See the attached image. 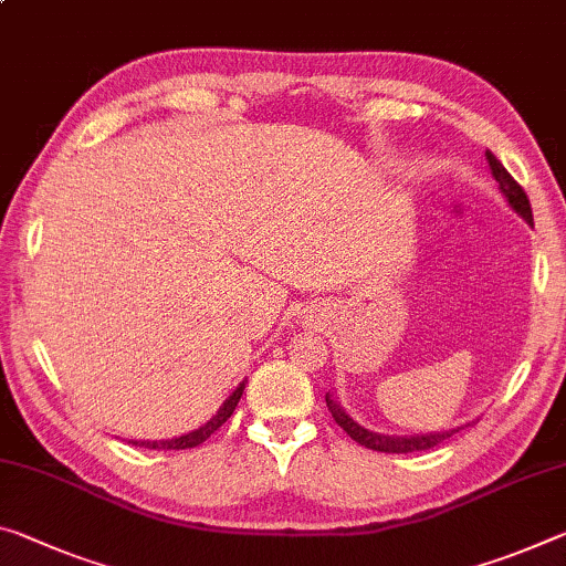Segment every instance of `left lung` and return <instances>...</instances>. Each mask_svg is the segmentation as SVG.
Masks as SVG:
<instances>
[{
    "label": "left lung",
    "instance_id": "left-lung-1",
    "mask_svg": "<svg viewBox=\"0 0 566 566\" xmlns=\"http://www.w3.org/2000/svg\"><path fill=\"white\" fill-rule=\"evenodd\" d=\"M486 158H489V166H491V174L493 178H496L501 191H504V196L509 199V203L514 206L516 213H522V217L532 223L534 227V217H532V203H528V196L522 186L516 184V178L509 174V170L504 168V164L491 154V150H486ZM327 400V408L332 412V418H335V423L345 430V433L353 438L355 443H360L365 448H370V451H380V453H412V451H428V448H433L438 443H443L451 438L453 433H459L461 428H453V430H446V433H430V436H412V438H390V436H378V433H370V430L357 426L353 418L347 416V412L343 410V406H339L337 400H332L329 396H325Z\"/></svg>",
    "mask_w": 566,
    "mask_h": 566
}]
</instances>
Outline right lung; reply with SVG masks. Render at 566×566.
<instances>
[{
	"instance_id": "obj_1",
	"label": "right lung",
	"mask_w": 566,
	"mask_h": 566,
	"mask_svg": "<svg viewBox=\"0 0 566 566\" xmlns=\"http://www.w3.org/2000/svg\"><path fill=\"white\" fill-rule=\"evenodd\" d=\"M241 392H244V382L239 385V388L231 392L229 396V400L223 402V406L219 408V412L217 416H213L209 423L206 426H201L199 430H193V433H186V436H181V438H170V441H154V443H146V441H138L136 446H146V448H164V451H186V448H196L199 443H203L206 438H209L213 430H219L223 423H227V420L231 418V412H234V408H237V402H239V398H241Z\"/></svg>"
}]
</instances>
